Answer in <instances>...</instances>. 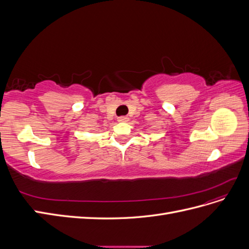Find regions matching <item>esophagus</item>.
Wrapping results in <instances>:
<instances>
[{
    "instance_id": "1",
    "label": "esophagus",
    "mask_w": 249,
    "mask_h": 249,
    "mask_svg": "<svg viewBox=\"0 0 249 249\" xmlns=\"http://www.w3.org/2000/svg\"><path fill=\"white\" fill-rule=\"evenodd\" d=\"M127 119H129V118H127L126 116H119V117L117 118V120H118V122H120V123L127 122Z\"/></svg>"
}]
</instances>
